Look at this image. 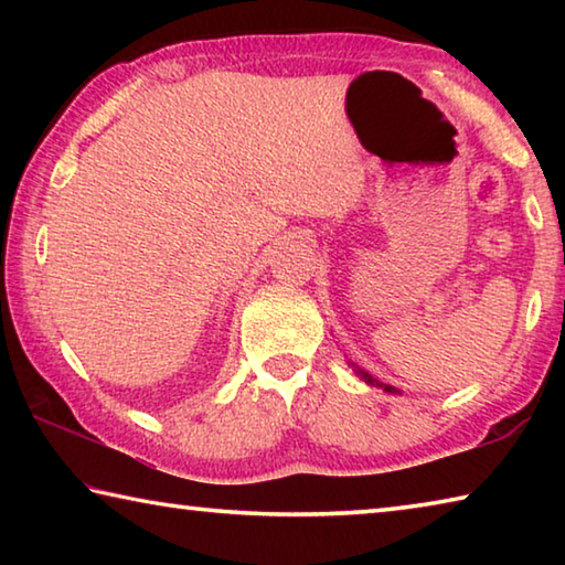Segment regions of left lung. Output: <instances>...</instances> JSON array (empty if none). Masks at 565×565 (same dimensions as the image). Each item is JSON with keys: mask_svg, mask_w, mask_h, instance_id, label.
<instances>
[{"mask_svg": "<svg viewBox=\"0 0 565 565\" xmlns=\"http://www.w3.org/2000/svg\"><path fill=\"white\" fill-rule=\"evenodd\" d=\"M349 366H353V371H356V376H359L361 381H366V384H369V386L384 388V391H386V394H401V391H398V388H394V386H388V384H381V381H379V379H374V376H371V374H369V371H363V369H359V366H356V363H351V361H349Z\"/></svg>", "mask_w": 565, "mask_h": 565, "instance_id": "8db88e82", "label": "left lung"}]
</instances>
